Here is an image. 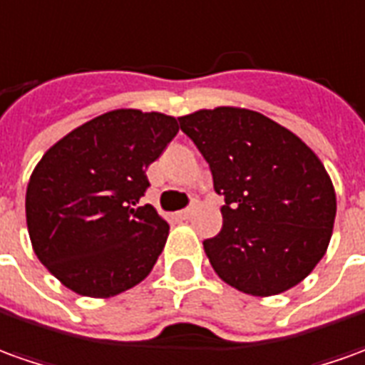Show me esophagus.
Returning a JSON list of instances; mask_svg holds the SVG:
<instances>
[{
	"mask_svg": "<svg viewBox=\"0 0 365 365\" xmlns=\"http://www.w3.org/2000/svg\"><path fill=\"white\" fill-rule=\"evenodd\" d=\"M193 215V207H185V210H182V212H178V217L180 220H190Z\"/></svg>",
	"mask_w": 365,
	"mask_h": 365,
	"instance_id": "esophagus-1",
	"label": "esophagus"
}]
</instances>
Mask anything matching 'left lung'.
I'll list each match as a JSON object with an SVG mask.
<instances>
[{"instance_id": "1", "label": "left lung", "mask_w": 365, "mask_h": 365, "mask_svg": "<svg viewBox=\"0 0 365 365\" xmlns=\"http://www.w3.org/2000/svg\"><path fill=\"white\" fill-rule=\"evenodd\" d=\"M224 195L222 232L203 242L215 274L250 296L297 286L328 250L336 192L296 133L257 111L215 108L180 118Z\"/></svg>"}]
</instances>
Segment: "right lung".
Masks as SVG:
<instances>
[{
	"instance_id": "add662e5",
	"label": "right lung",
	"mask_w": 365,
	"mask_h": 365,
	"mask_svg": "<svg viewBox=\"0 0 365 365\" xmlns=\"http://www.w3.org/2000/svg\"><path fill=\"white\" fill-rule=\"evenodd\" d=\"M180 131L165 113L113 110L43 153L29 178L26 217L37 259L71 292L111 297L145 279L170 225L150 203L145 170Z\"/></svg>"
}]
</instances>
